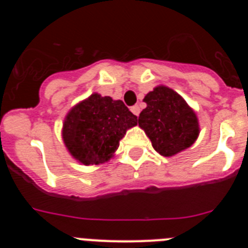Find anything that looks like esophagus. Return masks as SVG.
<instances>
[{
    "instance_id": "esophagus-1",
    "label": "esophagus",
    "mask_w": 248,
    "mask_h": 248,
    "mask_svg": "<svg viewBox=\"0 0 248 248\" xmlns=\"http://www.w3.org/2000/svg\"><path fill=\"white\" fill-rule=\"evenodd\" d=\"M130 110H131V113L138 117V115L140 114V107H139V105H133V107L130 108Z\"/></svg>"
}]
</instances>
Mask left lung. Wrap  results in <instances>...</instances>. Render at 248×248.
Masks as SVG:
<instances>
[{"label": "left lung", "instance_id": "8db88e82", "mask_svg": "<svg viewBox=\"0 0 248 248\" xmlns=\"http://www.w3.org/2000/svg\"><path fill=\"white\" fill-rule=\"evenodd\" d=\"M146 108L139 115V126L151 145L163 156H174L190 148L200 134L196 113L180 94L157 85L144 98Z\"/></svg>", "mask_w": 248, "mask_h": 248}]
</instances>
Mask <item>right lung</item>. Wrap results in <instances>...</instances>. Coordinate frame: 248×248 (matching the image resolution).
Instances as JSON below:
<instances>
[{"label": "right lung", "mask_w": 248, "mask_h": 248, "mask_svg": "<svg viewBox=\"0 0 248 248\" xmlns=\"http://www.w3.org/2000/svg\"><path fill=\"white\" fill-rule=\"evenodd\" d=\"M137 124V117L122 100L93 93L68 111L62 139L78 163L100 165L114 156L126 130Z\"/></svg>", "instance_id": "1"}]
</instances>
